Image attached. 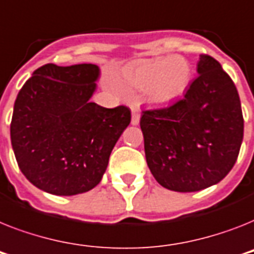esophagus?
<instances>
[{
    "label": "esophagus",
    "mask_w": 254,
    "mask_h": 254,
    "mask_svg": "<svg viewBox=\"0 0 254 254\" xmlns=\"http://www.w3.org/2000/svg\"><path fill=\"white\" fill-rule=\"evenodd\" d=\"M139 119H141V112L137 107H131V124L133 125H138L139 124Z\"/></svg>",
    "instance_id": "esophagus-1"
}]
</instances>
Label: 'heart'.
<instances>
[{
	"label": "heart",
	"instance_id": "obj_1",
	"mask_svg": "<svg viewBox=\"0 0 254 254\" xmlns=\"http://www.w3.org/2000/svg\"><path fill=\"white\" fill-rule=\"evenodd\" d=\"M191 69L181 56H163L142 60L127 74V80L138 91H148L154 103H170L180 98L190 82Z\"/></svg>",
	"mask_w": 254,
	"mask_h": 254
}]
</instances>
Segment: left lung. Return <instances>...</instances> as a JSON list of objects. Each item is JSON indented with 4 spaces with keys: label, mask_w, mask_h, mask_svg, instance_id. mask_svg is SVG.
Wrapping results in <instances>:
<instances>
[{
    "label": "left lung",
    "mask_w": 254,
    "mask_h": 254,
    "mask_svg": "<svg viewBox=\"0 0 254 254\" xmlns=\"http://www.w3.org/2000/svg\"><path fill=\"white\" fill-rule=\"evenodd\" d=\"M184 98L142 112L145 154L152 176L174 191H197L227 176L240 151L244 120L238 90L211 56Z\"/></svg>",
    "instance_id": "8db88e82"
}]
</instances>
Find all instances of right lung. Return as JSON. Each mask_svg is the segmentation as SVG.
<instances>
[{"label": "right lung", "instance_id": "obj_1", "mask_svg": "<svg viewBox=\"0 0 254 254\" xmlns=\"http://www.w3.org/2000/svg\"><path fill=\"white\" fill-rule=\"evenodd\" d=\"M99 75L94 64H47L20 88L10 125L11 146L22 174L41 190L56 195L91 190L130 124L127 107L90 102Z\"/></svg>", "mask_w": 254, "mask_h": 254}]
</instances>
